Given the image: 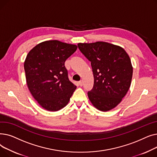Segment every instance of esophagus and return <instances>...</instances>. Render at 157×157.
Instances as JSON below:
<instances>
[{
    "instance_id": "obj_1",
    "label": "esophagus",
    "mask_w": 157,
    "mask_h": 157,
    "mask_svg": "<svg viewBox=\"0 0 157 157\" xmlns=\"http://www.w3.org/2000/svg\"><path fill=\"white\" fill-rule=\"evenodd\" d=\"M78 84H79V85L80 86H83V81H79V82H78Z\"/></svg>"
}]
</instances>
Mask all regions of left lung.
Returning a JSON list of instances; mask_svg holds the SVG:
<instances>
[{
  "mask_svg": "<svg viewBox=\"0 0 157 157\" xmlns=\"http://www.w3.org/2000/svg\"><path fill=\"white\" fill-rule=\"evenodd\" d=\"M81 52L91 62L94 87L89 100L97 109L108 111L117 107L131 85L133 67L123 48L103 41L78 43Z\"/></svg>",
  "mask_w": 157,
  "mask_h": 157,
  "instance_id": "obj_1",
  "label": "left lung"
}]
</instances>
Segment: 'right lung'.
Returning a JSON list of instances; mask_svg holds the SVG:
<instances>
[{"mask_svg": "<svg viewBox=\"0 0 157 157\" xmlns=\"http://www.w3.org/2000/svg\"><path fill=\"white\" fill-rule=\"evenodd\" d=\"M77 48L57 40H46L27 55L24 69L29 90L46 110L57 111L64 108L76 89L68 78L64 63Z\"/></svg>", "mask_w": 157, "mask_h": 157, "instance_id": "right-lung-1", "label": "right lung"}]
</instances>
